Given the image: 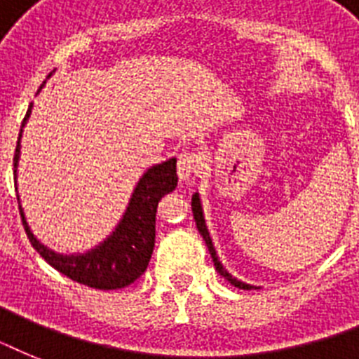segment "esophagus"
<instances>
[{
	"label": "esophagus",
	"mask_w": 359,
	"mask_h": 359,
	"mask_svg": "<svg viewBox=\"0 0 359 359\" xmlns=\"http://www.w3.org/2000/svg\"><path fill=\"white\" fill-rule=\"evenodd\" d=\"M203 169V158L197 152L184 151L179 154V162H177V171L182 180H188L190 177L197 175Z\"/></svg>",
	"instance_id": "1"
}]
</instances>
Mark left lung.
Returning <instances> with one entry per match:
<instances>
[{
  "label": "left lung",
  "mask_w": 359,
  "mask_h": 359,
  "mask_svg": "<svg viewBox=\"0 0 359 359\" xmlns=\"http://www.w3.org/2000/svg\"><path fill=\"white\" fill-rule=\"evenodd\" d=\"M191 212H194V219H196L197 229H199L201 236H203V238H205V242H207V248H208V251H210V257H212L214 266H216V270H218V272L222 273V276H224V278L227 279V281H229L231 285H235V287H238V289H244V290L255 289V287H251V285L242 283V281H238V279L233 278V276H231V273L227 272V270H225L224 266H222V262L218 261V255H216V250H214L212 240H210V236H208L207 225H205V219H203L201 201H199V196H197V194H194V197H191Z\"/></svg>",
  "instance_id": "1"
}]
</instances>
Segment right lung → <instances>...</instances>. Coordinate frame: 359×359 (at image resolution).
Listing matches in <instances>:
<instances>
[{
    "mask_svg": "<svg viewBox=\"0 0 359 359\" xmlns=\"http://www.w3.org/2000/svg\"><path fill=\"white\" fill-rule=\"evenodd\" d=\"M29 114L31 106L25 114L22 128ZM20 135H22V130H20ZM20 135L13 158L14 173H16L20 156ZM177 182H179L177 158H171L168 162L158 163L149 169L135 186L134 196L130 199L128 208L121 224L117 225V229L114 231V235L83 255H57L46 250L31 235L24 219V212L20 210L22 224H24L25 235L29 238L31 245L57 272L93 289H124L130 283H134L149 266L152 250H154V236H156L158 201L165 194L173 191Z\"/></svg>",
    "mask_w": 359,
    "mask_h": 359,
    "instance_id": "add662e5",
    "label": "right lung"
}]
</instances>
